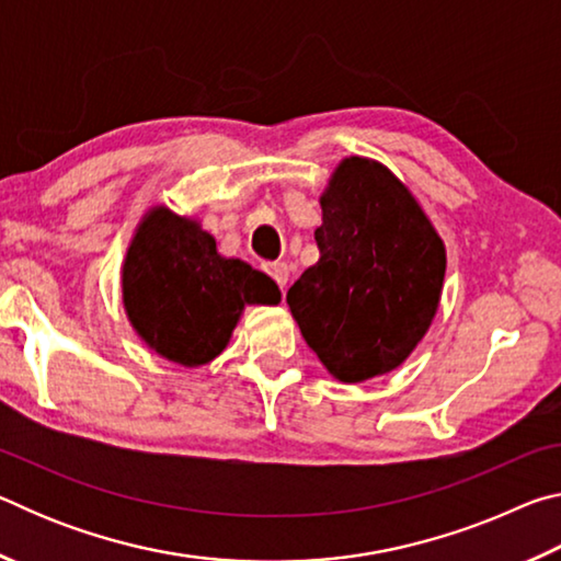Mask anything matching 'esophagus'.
Segmentation results:
<instances>
[{"label":"esophagus","instance_id":"obj_1","mask_svg":"<svg viewBox=\"0 0 561 561\" xmlns=\"http://www.w3.org/2000/svg\"><path fill=\"white\" fill-rule=\"evenodd\" d=\"M264 270H267L270 277L277 282V287L284 291V287H287V282H289V267H287V264H284V262H270Z\"/></svg>","mask_w":561,"mask_h":561}]
</instances>
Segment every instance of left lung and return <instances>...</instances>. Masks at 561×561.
I'll list each match as a JSON object with an SVG mask.
<instances>
[{
  "instance_id": "8db88e82",
  "label": "left lung",
  "mask_w": 561,
  "mask_h": 561,
  "mask_svg": "<svg viewBox=\"0 0 561 561\" xmlns=\"http://www.w3.org/2000/svg\"><path fill=\"white\" fill-rule=\"evenodd\" d=\"M319 262L291 284L301 336L344 383L401 366L438 311L445 247L391 170L346 158L321 195Z\"/></svg>"
}]
</instances>
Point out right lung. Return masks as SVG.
<instances>
[{
    "instance_id": "add662e5",
    "label": "right lung",
    "mask_w": 561,
    "mask_h": 561,
    "mask_svg": "<svg viewBox=\"0 0 561 561\" xmlns=\"http://www.w3.org/2000/svg\"><path fill=\"white\" fill-rule=\"evenodd\" d=\"M267 274L217 254L201 225L156 207L123 262V304L133 329L160 356L203 366L227 346L244 304H279Z\"/></svg>"
}]
</instances>
